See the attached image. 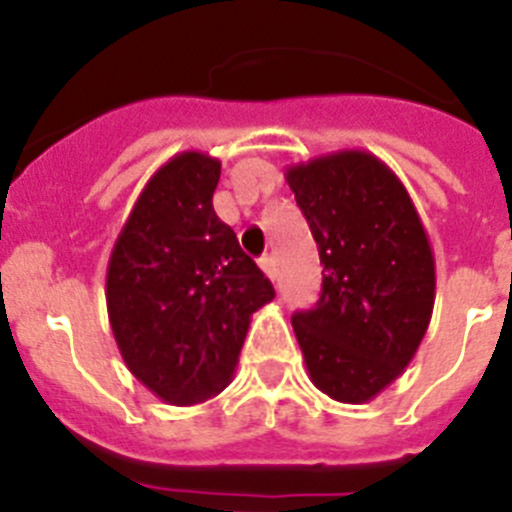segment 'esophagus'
<instances>
[{
  "label": "esophagus",
  "mask_w": 512,
  "mask_h": 512,
  "mask_svg": "<svg viewBox=\"0 0 512 512\" xmlns=\"http://www.w3.org/2000/svg\"><path fill=\"white\" fill-rule=\"evenodd\" d=\"M260 267H262V273H265L270 280L278 278V270H275L273 257H260Z\"/></svg>",
  "instance_id": "obj_1"
}]
</instances>
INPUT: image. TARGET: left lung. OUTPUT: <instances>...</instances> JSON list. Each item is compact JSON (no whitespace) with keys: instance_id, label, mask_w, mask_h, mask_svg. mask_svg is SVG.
<instances>
[{"instance_id":"left-lung-1","label":"left lung","mask_w":512,"mask_h":512,"mask_svg":"<svg viewBox=\"0 0 512 512\" xmlns=\"http://www.w3.org/2000/svg\"><path fill=\"white\" fill-rule=\"evenodd\" d=\"M319 245L324 283L293 313L306 370L339 403H367L416 357L436 298V262L411 196L367 150L285 168Z\"/></svg>"}]
</instances>
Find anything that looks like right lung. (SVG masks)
I'll use <instances>...</instances> for the list:
<instances>
[{
	"mask_svg": "<svg viewBox=\"0 0 512 512\" xmlns=\"http://www.w3.org/2000/svg\"><path fill=\"white\" fill-rule=\"evenodd\" d=\"M222 163L199 150L155 170L107 265V311L124 365L168 405H196L234 377L270 280L216 216Z\"/></svg>",
	"mask_w": 512,
	"mask_h": 512,
	"instance_id": "obj_1",
	"label": "right lung"
}]
</instances>
